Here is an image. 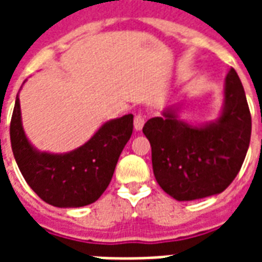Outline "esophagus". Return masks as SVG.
I'll return each mask as SVG.
<instances>
[{"instance_id":"1","label":"esophagus","mask_w":262,"mask_h":262,"mask_svg":"<svg viewBox=\"0 0 262 262\" xmlns=\"http://www.w3.org/2000/svg\"><path fill=\"white\" fill-rule=\"evenodd\" d=\"M145 123V118H144L143 114H137L135 117V129L136 130H141Z\"/></svg>"}]
</instances>
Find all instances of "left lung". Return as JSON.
<instances>
[{
    "instance_id": "left-lung-1",
    "label": "left lung",
    "mask_w": 262,
    "mask_h": 262,
    "mask_svg": "<svg viewBox=\"0 0 262 262\" xmlns=\"http://www.w3.org/2000/svg\"><path fill=\"white\" fill-rule=\"evenodd\" d=\"M181 103L144 125L152 148L156 181L178 201L222 193L239 172L250 144L252 117L239 77L228 72L223 106L213 121L190 123L179 118Z\"/></svg>"
}]
</instances>
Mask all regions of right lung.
Here are the masks:
<instances>
[{
    "label": "right lung",
    "instance_id": "add662e5",
    "mask_svg": "<svg viewBox=\"0 0 262 262\" xmlns=\"http://www.w3.org/2000/svg\"><path fill=\"white\" fill-rule=\"evenodd\" d=\"M132 132L133 115L127 114L102 123L87 143L73 151H39L24 132L17 94L10 144L26 182L43 201L58 208H79L95 203L106 190Z\"/></svg>",
    "mask_w": 262,
    "mask_h": 262
}]
</instances>
